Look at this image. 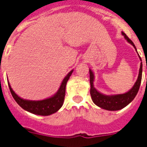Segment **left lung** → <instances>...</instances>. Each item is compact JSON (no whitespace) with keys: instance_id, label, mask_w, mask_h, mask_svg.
Returning a JSON list of instances; mask_svg holds the SVG:
<instances>
[{"instance_id":"1","label":"left lung","mask_w":147,"mask_h":147,"mask_svg":"<svg viewBox=\"0 0 147 147\" xmlns=\"http://www.w3.org/2000/svg\"><path fill=\"white\" fill-rule=\"evenodd\" d=\"M122 35L124 36L125 40L128 42H130V44L134 47V49L137 50L134 42L128 38L127 36L123 32H122ZM140 59L141 60V58L140 57ZM142 67H143V65H142L141 62L137 82H135L134 85L133 86V88L130 91H128L127 92H126L124 94H113V95L103 94L95 89V88L94 87V73L92 72L91 69H89L90 85H91L90 94H91L93 102L98 107H101L103 109L107 110V111H118V110H121L123 107H125L127 105H129L134 99L137 92L139 91L142 79Z\"/></svg>"}]
</instances>
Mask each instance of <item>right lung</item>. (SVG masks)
I'll list each match as a JSON object with an SVG mask.
<instances>
[{
  "mask_svg": "<svg viewBox=\"0 0 147 147\" xmlns=\"http://www.w3.org/2000/svg\"><path fill=\"white\" fill-rule=\"evenodd\" d=\"M72 71L73 70L69 71L68 75L65 77L58 92L53 96L44 99V100H30L23 99L13 91L10 84H8V85H9V88H10V93L12 94L13 98H14L16 102L23 109L26 111L30 112L32 114L42 115V116H48L58 111L63 105L65 95V87H66L67 82L69 79V77L71 76Z\"/></svg>",
  "mask_w": 147,
  "mask_h": 147,
  "instance_id": "right-lung-1",
  "label": "right lung"
}]
</instances>
